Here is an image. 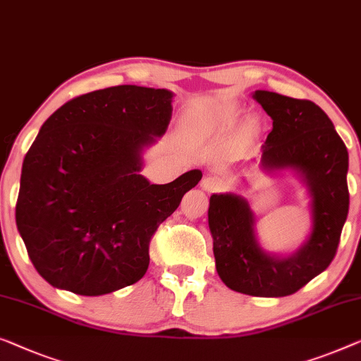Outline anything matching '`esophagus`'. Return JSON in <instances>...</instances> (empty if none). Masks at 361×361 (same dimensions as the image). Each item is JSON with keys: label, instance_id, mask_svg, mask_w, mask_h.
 Wrapping results in <instances>:
<instances>
[{"label": "esophagus", "instance_id": "34e87169", "mask_svg": "<svg viewBox=\"0 0 361 361\" xmlns=\"http://www.w3.org/2000/svg\"><path fill=\"white\" fill-rule=\"evenodd\" d=\"M200 185L205 192H219L224 189V182L221 179H218V177H205Z\"/></svg>", "mask_w": 361, "mask_h": 361}]
</instances>
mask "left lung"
<instances>
[{"label":"left lung","instance_id":"obj_1","mask_svg":"<svg viewBox=\"0 0 361 361\" xmlns=\"http://www.w3.org/2000/svg\"><path fill=\"white\" fill-rule=\"evenodd\" d=\"M274 120L262 145L260 168L267 174H293L310 198L311 229L290 254L260 245L257 216L238 193H213L208 228L219 279L238 293L280 298L296 293L329 267L348 215V151L319 106L270 91H254Z\"/></svg>","mask_w":361,"mask_h":361}]
</instances>
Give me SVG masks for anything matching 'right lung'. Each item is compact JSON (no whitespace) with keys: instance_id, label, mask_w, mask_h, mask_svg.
<instances>
[{"instance_id":"right-lung-1","label":"right lung","mask_w":361,"mask_h":361,"mask_svg":"<svg viewBox=\"0 0 361 361\" xmlns=\"http://www.w3.org/2000/svg\"><path fill=\"white\" fill-rule=\"evenodd\" d=\"M168 90L114 86L71 99L40 127L23 163L16 224L51 286L101 296L137 283L149 241L202 179L142 176L143 153L168 130Z\"/></svg>"}]
</instances>
